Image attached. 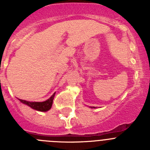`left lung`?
<instances>
[{
	"label": "left lung",
	"instance_id": "left-lung-1",
	"mask_svg": "<svg viewBox=\"0 0 150 150\" xmlns=\"http://www.w3.org/2000/svg\"><path fill=\"white\" fill-rule=\"evenodd\" d=\"M91 108H96V107H91Z\"/></svg>",
	"mask_w": 150,
	"mask_h": 150
}]
</instances>
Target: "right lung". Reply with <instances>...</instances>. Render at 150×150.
I'll return each instance as SVG.
<instances>
[{"label":"right lung","instance_id":"right-lung-1","mask_svg":"<svg viewBox=\"0 0 150 150\" xmlns=\"http://www.w3.org/2000/svg\"><path fill=\"white\" fill-rule=\"evenodd\" d=\"M55 93H54L50 98L43 102L28 101V100H22V99H18V100L21 103L28 106L30 108H32L35 110L40 111V112H46V111L50 110L51 109L52 105V101H53L54 97H55Z\"/></svg>","mask_w":150,"mask_h":150}]
</instances>
